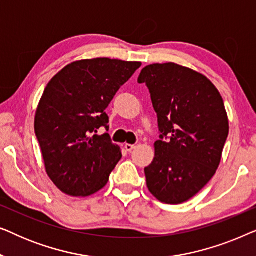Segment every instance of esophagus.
Instances as JSON below:
<instances>
[{"instance_id": "34e87169", "label": "esophagus", "mask_w": 256, "mask_h": 256, "mask_svg": "<svg viewBox=\"0 0 256 256\" xmlns=\"http://www.w3.org/2000/svg\"><path fill=\"white\" fill-rule=\"evenodd\" d=\"M134 148H135L134 144H129V143H126V144H124V149L127 150V152H132V150Z\"/></svg>"}]
</instances>
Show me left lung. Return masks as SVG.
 <instances>
[{
  "mask_svg": "<svg viewBox=\"0 0 256 256\" xmlns=\"http://www.w3.org/2000/svg\"><path fill=\"white\" fill-rule=\"evenodd\" d=\"M138 82L148 87L160 132L146 186L162 202L180 204L218 169L228 136L224 100L206 76L174 62L146 66Z\"/></svg>",
  "mask_w": 256,
  "mask_h": 256,
  "instance_id": "obj_1",
  "label": "left lung"
}]
</instances>
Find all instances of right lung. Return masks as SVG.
Segmentation results:
<instances>
[{
	"label": "right lung",
	"mask_w": 256,
	"mask_h": 256,
	"mask_svg": "<svg viewBox=\"0 0 256 256\" xmlns=\"http://www.w3.org/2000/svg\"><path fill=\"white\" fill-rule=\"evenodd\" d=\"M138 62L96 58L70 64L45 87L34 116L48 176L64 194L86 197L101 190L121 160L108 130L106 108Z\"/></svg>",
	"instance_id": "add662e5"
}]
</instances>
